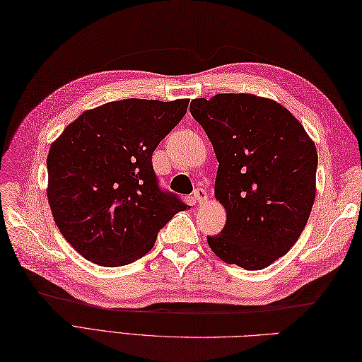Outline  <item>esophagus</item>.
<instances>
[{
  "mask_svg": "<svg viewBox=\"0 0 362 362\" xmlns=\"http://www.w3.org/2000/svg\"><path fill=\"white\" fill-rule=\"evenodd\" d=\"M193 198H195V201L198 202V204H201V202H204L207 199V192L204 189H195V192H193Z\"/></svg>",
  "mask_w": 362,
  "mask_h": 362,
  "instance_id": "esophagus-1",
  "label": "esophagus"
}]
</instances>
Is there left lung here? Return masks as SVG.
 <instances>
[{"label": "left lung", "instance_id": "1", "mask_svg": "<svg viewBox=\"0 0 362 362\" xmlns=\"http://www.w3.org/2000/svg\"><path fill=\"white\" fill-rule=\"evenodd\" d=\"M219 163L215 197L227 221L207 236L224 262L261 270L303 233L315 201L318 153L283 105L249 93H218L190 103Z\"/></svg>", "mask_w": 362, "mask_h": 362}]
</instances>
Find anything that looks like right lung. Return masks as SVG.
Here are the masks:
<instances>
[{
	"label": "right lung",
	"mask_w": 362,
	"mask_h": 362,
	"mask_svg": "<svg viewBox=\"0 0 362 362\" xmlns=\"http://www.w3.org/2000/svg\"><path fill=\"white\" fill-rule=\"evenodd\" d=\"M189 100H122L79 115L50 146L47 198L66 241L104 267L134 262L187 204L153 170L158 144Z\"/></svg>",
	"instance_id": "add662e5"
}]
</instances>
